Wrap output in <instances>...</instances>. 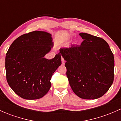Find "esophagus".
Here are the masks:
<instances>
[{
  "label": "esophagus",
  "instance_id": "obj_1",
  "mask_svg": "<svg viewBox=\"0 0 121 121\" xmlns=\"http://www.w3.org/2000/svg\"><path fill=\"white\" fill-rule=\"evenodd\" d=\"M61 61H62V64L64 65V64H65V60H64V59L63 58V57H61Z\"/></svg>",
  "mask_w": 121,
  "mask_h": 121
}]
</instances>
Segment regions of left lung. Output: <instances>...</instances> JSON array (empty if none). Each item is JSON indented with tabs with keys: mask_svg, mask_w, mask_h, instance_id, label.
<instances>
[{
	"mask_svg": "<svg viewBox=\"0 0 121 121\" xmlns=\"http://www.w3.org/2000/svg\"><path fill=\"white\" fill-rule=\"evenodd\" d=\"M80 46L61 48L66 61L67 76L73 92L80 98L95 99L103 96L113 83L114 57L108 44L102 38L79 34Z\"/></svg>",
	"mask_w": 121,
	"mask_h": 121,
	"instance_id": "8db88e82",
	"label": "left lung"
}]
</instances>
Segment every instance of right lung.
<instances>
[{
    "mask_svg": "<svg viewBox=\"0 0 121 121\" xmlns=\"http://www.w3.org/2000/svg\"><path fill=\"white\" fill-rule=\"evenodd\" d=\"M52 35L34 31L17 38L6 53V80L13 91L21 98H42L51 87L53 73L61 64L60 53L51 60L44 56L53 47Z\"/></svg>",
    "mask_w": 121,
    "mask_h": 121,
    "instance_id": "right-lung-1",
    "label": "right lung"
}]
</instances>
